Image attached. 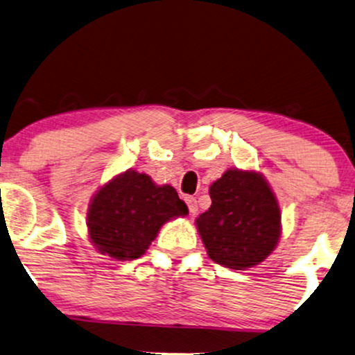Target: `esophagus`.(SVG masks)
Instances as JSON below:
<instances>
[{"label": "esophagus", "mask_w": 355, "mask_h": 355, "mask_svg": "<svg viewBox=\"0 0 355 355\" xmlns=\"http://www.w3.org/2000/svg\"><path fill=\"white\" fill-rule=\"evenodd\" d=\"M185 201H187V205H188V209H190L191 214L195 216L196 212H198V201L195 200V198H191V196H188Z\"/></svg>", "instance_id": "1"}]
</instances>
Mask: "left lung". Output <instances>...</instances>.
Wrapping results in <instances>:
<instances>
[{"label": "left lung", "instance_id": "left-lung-1", "mask_svg": "<svg viewBox=\"0 0 355 355\" xmlns=\"http://www.w3.org/2000/svg\"><path fill=\"white\" fill-rule=\"evenodd\" d=\"M209 196L211 207L195 220L207 257L237 271L263 263L282 232L279 202L263 173L225 170L212 182Z\"/></svg>", "mask_w": 355, "mask_h": 355}]
</instances>
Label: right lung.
Masks as SVG:
<instances>
[{
  "label": "right lung",
  "instance_id": "1",
  "mask_svg": "<svg viewBox=\"0 0 355 355\" xmlns=\"http://www.w3.org/2000/svg\"><path fill=\"white\" fill-rule=\"evenodd\" d=\"M188 207L170 185L148 173H118L92 196L87 209L89 240L98 253L116 261L143 257L165 222L185 217Z\"/></svg>",
  "mask_w": 355,
  "mask_h": 355
}]
</instances>
